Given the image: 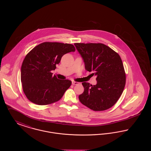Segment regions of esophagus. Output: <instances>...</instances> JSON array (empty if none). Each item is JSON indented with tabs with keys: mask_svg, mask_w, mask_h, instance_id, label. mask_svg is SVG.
<instances>
[{
	"mask_svg": "<svg viewBox=\"0 0 151 151\" xmlns=\"http://www.w3.org/2000/svg\"><path fill=\"white\" fill-rule=\"evenodd\" d=\"M72 85H77V84H79V83L73 81H72Z\"/></svg>",
	"mask_w": 151,
	"mask_h": 151,
	"instance_id": "1",
	"label": "esophagus"
}]
</instances>
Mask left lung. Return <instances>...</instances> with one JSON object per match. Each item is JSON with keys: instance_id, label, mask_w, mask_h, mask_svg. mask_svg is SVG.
I'll list each match as a JSON object with an SVG mask.
<instances>
[{"instance_id": "obj_1", "label": "left lung", "mask_w": 151, "mask_h": 151, "mask_svg": "<svg viewBox=\"0 0 151 151\" xmlns=\"http://www.w3.org/2000/svg\"><path fill=\"white\" fill-rule=\"evenodd\" d=\"M83 59L85 68L96 76L97 84L83 82L79 95L82 104L94 111L112 107L120 98L126 84V73L119 55L103 43H74Z\"/></svg>"}]
</instances>
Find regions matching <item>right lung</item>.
Returning <instances> with one entry per match:
<instances>
[{
  "mask_svg": "<svg viewBox=\"0 0 151 151\" xmlns=\"http://www.w3.org/2000/svg\"><path fill=\"white\" fill-rule=\"evenodd\" d=\"M72 44L45 42L36 46L25 56L21 68L22 89L30 101L39 105L59 100L72 82L59 80L51 71L65 54L74 52Z\"/></svg>",
  "mask_w": 151,
  "mask_h": 151,
  "instance_id": "right-lung-1",
  "label": "right lung"
}]
</instances>
